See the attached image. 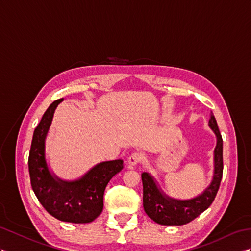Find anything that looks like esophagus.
Returning a JSON list of instances; mask_svg holds the SVG:
<instances>
[{
	"instance_id": "obj_1",
	"label": "esophagus",
	"mask_w": 251,
	"mask_h": 251,
	"mask_svg": "<svg viewBox=\"0 0 251 251\" xmlns=\"http://www.w3.org/2000/svg\"><path fill=\"white\" fill-rule=\"evenodd\" d=\"M127 161L130 165H137L138 163L142 161V155H141V153H139V152H133V153H131L129 157H128Z\"/></svg>"
}]
</instances>
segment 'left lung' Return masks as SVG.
I'll return each mask as SVG.
<instances>
[{
  "label": "left lung",
  "mask_w": 251,
  "mask_h": 251,
  "mask_svg": "<svg viewBox=\"0 0 251 251\" xmlns=\"http://www.w3.org/2000/svg\"><path fill=\"white\" fill-rule=\"evenodd\" d=\"M209 127L216 136L214 149L213 177L201 194L191 199H176L166 195L150 173H142L143 207L145 213L153 222L165 226H181L196 218L213 202L220 189L223 177V139L213 113H211Z\"/></svg>",
  "instance_id": "left-lung-1"
}]
</instances>
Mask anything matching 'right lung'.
Wrapping results in <instances>:
<instances>
[{
	"mask_svg": "<svg viewBox=\"0 0 251 251\" xmlns=\"http://www.w3.org/2000/svg\"><path fill=\"white\" fill-rule=\"evenodd\" d=\"M62 100H57L50 105L34 131L28 157L31 188L43 208L57 220L91 223L101 213L105 189L123 169V160L98 163L75 180H64L54 174L47 161L46 140L56 108Z\"/></svg>",
	"mask_w": 251,
	"mask_h": 251,
	"instance_id": "add662e5",
	"label": "right lung"
}]
</instances>
